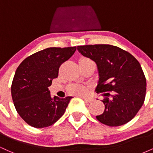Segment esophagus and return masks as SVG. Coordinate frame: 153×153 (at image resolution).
I'll return each instance as SVG.
<instances>
[{
	"mask_svg": "<svg viewBox=\"0 0 153 153\" xmlns=\"http://www.w3.org/2000/svg\"><path fill=\"white\" fill-rule=\"evenodd\" d=\"M81 98L84 100V101H86V102H88V103H90L93 101V99H91V98H87V97H81Z\"/></svg>",
	"mask_w": 153,
	"mask_h": 153,
	"instance_id": "1",
	"label": "esophagus"
}]
</instances>
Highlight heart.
Here are the masks:
<instances>
[{
    "mask_svg": "<svg viewBox=\"0 0 153 153\" xmlns=\"http://www.w3.org/2000/svg\"><path fill=\"white\" fill-rule=\"evenodd\" d=\"M92 62L91 59L86 57H82L79 59V62ZM69 91L71 94L75 95H78V96H81V95H84L86 93V88L82 86V85H73L69 88Z\"/></svg>",
    "mask_w": 153,
    "mask_h": 153,
    "instance_id": "heart-1",
    "label": "heart"
}]
</instances>
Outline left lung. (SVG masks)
<instances>
[{
    "label": "left lung",
    "instance_id": "8db88e82",
    "mask_svg": "<svg viewBox=\"0 0 153 153\" xmlns=\"http://www.w3.org/2000/svg\"><path fill=\"white\" fill-rule=\"evenodd\" d=\"M77 49L97 65L96 92L112 93L111 98L107 97L108 93L103 94L105 109L96 119L109 127L131 121L143 106L146 94V79L140 62L127 51L113 45H84Z\"/></svg>",
    "mask_w": 153,
    "mask_h": 153
}]
</instances>
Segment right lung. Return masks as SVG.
<instances>
[{
	"mask_svg": "<svg viewBox=\"0 0 153 153\" xmlns=\"http://www.w3.org/2000/svg\"><path fill=\"white\" fill-rule=\"evenodd\" d=\"M76 47H50L31 54L19 65L11 85L16 109L35 128L52 125L64 114L72 96L52 99L48 87L58 76L61 64L73 56Z\"/></svg>",
	"mask_w": 153,
	"mask_h": 153,
	"instance_id": "1",
	"label": "right lung"
}]
</instances>
